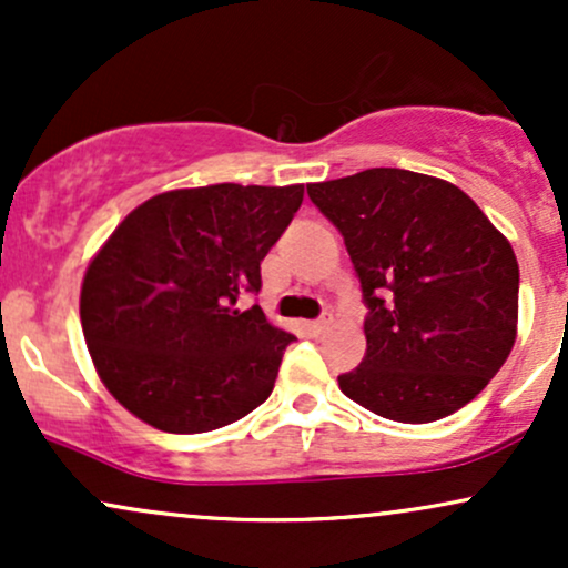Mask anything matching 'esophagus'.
Instances as JSON below:
<instances>
[{
	"label": "esophagus",
	"instance_id": "34e87169",
	"mask_svg": "<svg viewBox=\"0 0 568 568\" xmlns=\"http://www.w3.org/2000/svg\"><path fill=\"white\" fill-rule=\"evenodd\" d=\"M331 323H334V312H331V310H325L323 312V315L321 317H317V321H310V323H306V328H310L312 331V334H323V331L325 328H328V325Z\"/></svg>",
	"mask_w": 568,
	"mask_h": 568
}]
</instances>
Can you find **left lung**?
Listing matches in <instances>:
<instances>
[{
	"label": "left lung",
	"mask_w": 568,
	"mask_h": 568,
	"mask_svg": "<svg viewBox=\"0 0 568 568\" xmlns=\"http://www.w3.org/2000/svg\"><path fill=\"white\" fill-rule=\"evenodd\" d=\"M342 232L368 306L366 357L338 376L357 406L403 425L473 400L510 355L518 262L462 189L400 168L306 186Z\"/></svg>",
	"instance_id": "8db88e82"
}]
</instances>
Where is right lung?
<instances>
[{
    "label": "right lung",
    "mask_w": 568,
    "mask_h": 568,
    "mask_svg": "<svg viewBox=\"0 0 568 568\" xmlns=\"http://www.w3.org/2000/svg\"><path fill=\"white\" fill-rule=\"evenodd\" d=\"M304 186L175 189L135 207L84 272L80 317L106 389L162 433H211L275 387L293 342L240 306Z\"/></svg>",
    "instance_id": "1"
}]
</instances>
